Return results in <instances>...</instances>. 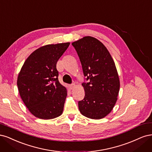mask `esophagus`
I'll return each mask as SVG.
<instances>
[{"label":"esophagus","instance_id":"obj_1","mask_svg":"<svg viewBox=\"0 0 152 152\" xmlns=\"http://www.w3.org/2000/svg\"><path fill=\"white\" fill-rule=\"evenodd\" d=\"M75 86H76V85L75 84V83H72V84L70 85V86H69L71 90H73V89H74L75 88Z\"/></svg>","mask_w":152,"mask_h":152}]
</instances>
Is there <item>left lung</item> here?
Here are the masks:
<instances>
[{"label": "left lung", "mask_w": 152, "mask_h": 152, "mask_svg": "<svg viewBox=\"0 0 152 152\" xmlns=\"http://www.w3.org/2000/svg\"><path fill=\"white\" fill-rule=\"evenodd\" d=\"M81 61L85 96L78 102L81 114L100 119L113 109L117 100L120 81L114 61L109 50L96 38L87 36L72 43Z\"/></svg>", "instance_id": "obj_1"}]
</instances>
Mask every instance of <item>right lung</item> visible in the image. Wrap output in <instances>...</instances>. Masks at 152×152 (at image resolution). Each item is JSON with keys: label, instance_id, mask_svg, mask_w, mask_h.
I'll use <instances>...</instances> for the list:
<instances>
[{"label": "right lung", "instance_id": "add662e5", "mask_svg": "<svg viewBox=\"0 0 152 152\" xmlns=\"http://www.w3.org/2000/svg\"><path fill=\"white\" fill-rule=\"evenodd\" d=\"M70 43L50 44L32 52L19 72L17 85L29 111L42 119H52L63 112L67 89L58 80L56 64Z\"/></svg>", "mask_w": 152, "mask_h": 152}]
</instances>
